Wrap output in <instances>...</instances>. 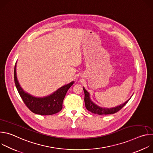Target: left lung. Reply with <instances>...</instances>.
<instances>
[{
	"instance_id": "obj_1",
	"label": "left lung",
	"mask_w": 153,
	"mask_h": 153,
	"mask_svg": "<svg viewBox=\"0 0 153 153\" xmlns=\"http://www.w3.org/2000/svg\"><path fill=\"white\" fill-rule=\"evenodd\" d=\"M83 91L85 93V105L86 106V108L89 111L94 113V114H97L99 115H107V114H114L117 112H118L119 110L126 104V103L129 101L128 100L126 102H125L124 103L119 105L117 106L111 108H102L99 106L98 105H96L94 103H93V101L90 99V93L87 91L83 87Z\"/></svg>"
}]
</instances>
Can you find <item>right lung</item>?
I'll list each match as a JSON object with an SVG mask.
<instances>
[{"label": "right lung", "mask_w": 153, "mask_h": 153, "mask_svg": "<svg viewBox=\"0 0 153 153\" xmlns=\"http://www.w3.org/2000/svg\"><path fill=\"white\" fill-rule=\"evenodd\" d=\"M14 82L17 90L24 103L33 113L39 115H52L62 109L63 100L68 89L74 82L65 85L51 95L44 97H36L27 93L21 88L16 76V63L14 71Z\"/></svg>", "instance_id": "1"}]
</instances>
